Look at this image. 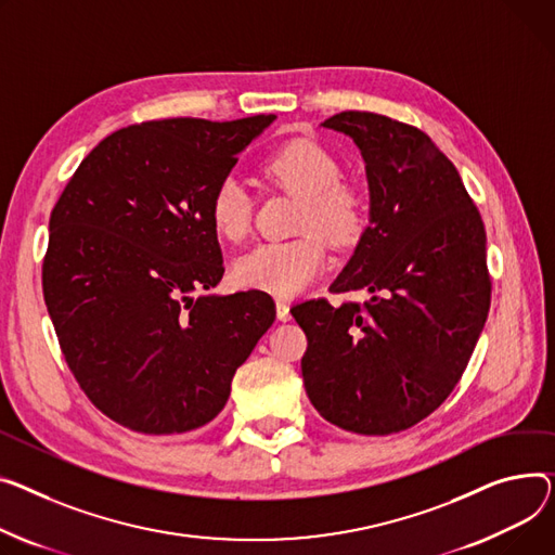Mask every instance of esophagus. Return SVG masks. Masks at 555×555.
I'll list each match as a JSON object with an SVG mask.
<instances>
[{
	"instance_id": "esophagus-1",
	"label": "esophagus",
	"mask_w": 555,
	"mask_h": 555,
	"mask_svg": "<svg viewBox=\"0 0 555 555\" xmlns=\"http://www.w3.org/2000/svg\"><path fill=\"white\" fill-rule=\"evenodd\" d=\"M276 317L279 321H289V304L285 299H276Z\"/></svg>"
}]
</instances>
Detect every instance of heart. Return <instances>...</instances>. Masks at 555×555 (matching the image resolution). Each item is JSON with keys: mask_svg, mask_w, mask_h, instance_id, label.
Listing matches in <instances>:
<instances>
[{"mask_svg": "<svg viewBox=\"0 0 555 555\" xmlns=\"http://www.w3.org/2000/svg\"><path fill=\"white\" fill-rule=\"evenodd\" d=\"M263 178L274 188L297 196L299 211L292 241L261 243L236 258L234 279L245 287L272 294L301 292L325 266L323 243L348 247L363 234L365 201L350 182L341 180V165L321 144L292 140L261 165ZM214 232L225 241H241L249 232L251 198L245 184L225 178L209 201Z\"/></svg>", "mask_w": 555, "mask_h": 555, "instance_id": "obj_1", "label": "heart"}]
</instances>
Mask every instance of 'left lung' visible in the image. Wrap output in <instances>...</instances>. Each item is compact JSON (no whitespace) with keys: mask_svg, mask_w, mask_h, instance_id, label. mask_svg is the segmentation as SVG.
<instances>
[{"mask_svg":"<svg viewBox=\"0 0 555 555\" xmlns=\"http://www.w3.org/2000/svg\"><path fill=\"white\" fill-rule=\"evenodd\" d=\"M354 140L371 225L332 283L365 304L292 308L304 327L306 392L330 424L359 435L415 426L453 392L491 306L487 234L455 165L417 127L371 111L323 122Z\"/></svg>","mask_w":555,"mask_h":555,"instance_id":"left-lung-1","label":"left lung"}]
</instances>
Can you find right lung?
Returning <instances> with one entry per match:
<instances>
[{
  "label": "right lung",
  "instance_id": "right-lung-1",
  "mask_svg": "<svg viewBox=\"0 0 555 555\" xmlns=\"http://www.w3.org/2000/svg\"><path fill=\"white\" fill-rule=\"evenodd\" d=\"M274 118L129 125L95 146L55 203L44 301L73 377L116 424L144 435L205 426L274 323L261 289L209 292L225 272L211 194Z\"/></svg>",
  "mask_w": 555,
  "mask_h": 555
}]
</instances>
